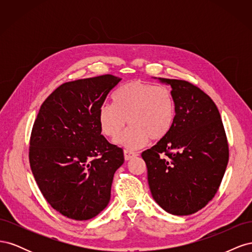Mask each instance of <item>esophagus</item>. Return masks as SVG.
I'll list each match as a JSON object with an SVG mask.
<instances>
[{"instance_id": "34e87169", "label": "esophagus", "mask_w": 252, "mask_h": 252, "mask_svg": "<svg viewBox=\"0 0 252 252\" xmlns=\"http://www.w3.org/2000/svg\"><path fill=\"white\" fill-rule=\"evenodd\" d=\"M136 156H138V154H136V152L127 150V149L124 150V158H125L126 161H128V159H130V158H134Z\"/></svg>"}]
</instances>
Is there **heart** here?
Masks as SVG:
<instances>
[{"instance_id":"1","label":"heart","mask_w":252,"mask_h":252,"mask_svg":"<svg viewBox=\"0 0 252 252\" xmlns=\"http://www.w3.org/2000/svg\"><path fill=\"white\" fill-rule=\"evenodd\" d=\"M113 103L98 109L101 131L114 139L127 124V130L117 140L123 146L136 149L148 139L158 141L168 134L175 119V101L171 90L163 85L134 80L119 87Z\"/></svg>"}]
</instances>
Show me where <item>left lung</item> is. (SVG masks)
<instances>
[{"label": "left lung", "instance_id": "left-lung-1", "mask_svg": "<svg viewBox=\"0 0 252 252\" xmlns=\"http://www.w3.org/2000/svg\"><path fill=\"white\" fill-rule=\"evenodd\" d=\"M169 84L175 119L165 138L142 152L156 202L175 216L201 210L216 193L229 159L222 119L211 97L192 83L159 79Z\"/></svg>", "mask_w": 252, "mask_h": 252}]
</instances>
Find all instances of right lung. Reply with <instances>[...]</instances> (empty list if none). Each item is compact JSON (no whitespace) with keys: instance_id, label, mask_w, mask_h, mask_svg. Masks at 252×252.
Listing matches in <instances>:
<instances>
[{"instance_id":"obj_1","label":"right lung","mask_w":252,"mask_h":252,"mask_svg":"<svg viewBox=\"0 0 252 252\" xmlns=\"http://www.w3.org/2000/svg\"><path fill=\"white\" fill-rule=\"evenodd\" d=\"M120 78L67 82L42 104L29 141V163L43 196L61 215L86 220L110 200L123 149L101 134L98 109Z\"/></svg>"}]
</instances>
